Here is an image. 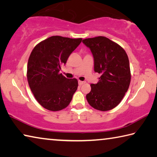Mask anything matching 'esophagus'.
Here are the masks:
<instances>
[{
	"label": "esophagus",
	"instance_id": "1",
	"mask_svg": "<svg viewBox=\"0 0 157 157\" xmlns=\"http://www.w3.org/2000/svg\"><path fill=\"white\" fill-rule=\"evenodd\" d=\"M85 83L84 81H78V84L80 85V86H81V85H83Z\"/></svg>",
	"mask_w": 157,
	"mask_h": 157
}]
</instances>
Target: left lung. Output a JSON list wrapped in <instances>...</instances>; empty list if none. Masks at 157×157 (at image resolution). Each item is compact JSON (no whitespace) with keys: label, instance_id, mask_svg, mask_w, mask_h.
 <instances>
[{"label":"left lung","instance_id":"left-lung-1","mask_svg":"<svg viewBox=\"0 0 157 157\" xmlns=\"http://www.w3.org/2000/svg\"><path fill=\"white\" fill-rule=\"evenodd\" d=\"M83 43L94 58V70L101 74L99 82L91 84L86 94L92 107L107 111L116 107L129 88L131 81L129 61L125 51L109 38L99 36L88 38Z\"/></svg>","mask_w":157,"mask_h":157}]
</instances>
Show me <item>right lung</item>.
<instances>
[{
  "label": "right lung",
  "instance_id": "1",
  "mask_svg": "<svg viewBox=\"0 0 157 157\" xmlns=\"http://www.w3.org/2000/svg\"><path fill=\"white\" fill-rule=\"evenodd\" d=\"M81 41V38L52 36L36 45L30 53L28 82L35 99L46 109L60 110L72 99L78 88V81L67 78L60 71Z\"/></svg>",
  "mask_w": 157,
  "mask_h": 157
}]
</instances>
